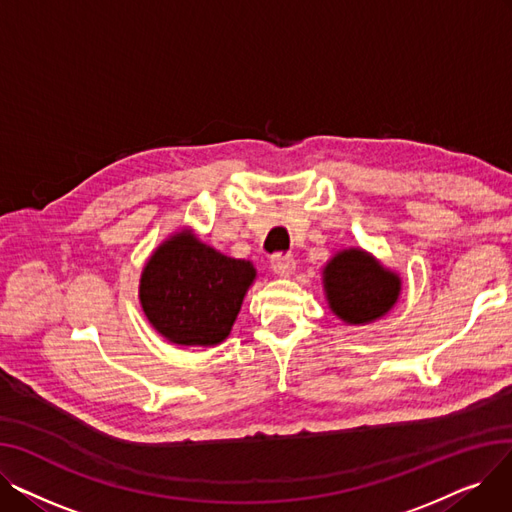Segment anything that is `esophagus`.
<instances>
[{
	"instance_id": "34e87169",
	"label": "esophagus",
	"mask_w": 512,
	"mask_h": 512,
	"mask_svg": "<svg viewBox=\"0 0 512 512\" xmlns=\"http://www.w3.org/2000/svg\"><path fill=\"white\" fill-rule=\"evenodd\" d=\"M294 267H297V263H294V257L292 255H274L272 257V270L278 274V276H290L294 272Z\"/></svg>"
}]
</instances>
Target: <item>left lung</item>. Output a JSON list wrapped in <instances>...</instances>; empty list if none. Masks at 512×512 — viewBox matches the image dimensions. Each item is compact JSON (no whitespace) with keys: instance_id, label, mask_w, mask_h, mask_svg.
I'll use <instances>...</instances> for the list:
<instances>
[{"instance_id":"obj_1","label":"left lung","mask_w":512,"mask_h":512,"mask_svg":"<svg viewBox=\"0 0 512 512\" xmlns=\"http://www.w3.org/2000/svg\"><path fill=\"white\" fill-rule=\"evenodd\" d=\"M398 274L386 270L363 249H344L324 267V290L334 315L363 326L386 315L400 294Z\"/></svg>"}]
</instances>
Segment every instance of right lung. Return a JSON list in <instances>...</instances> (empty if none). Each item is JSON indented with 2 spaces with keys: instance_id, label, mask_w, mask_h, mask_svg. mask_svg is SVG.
Returning a JSON list of instances; mask_svg holds the SVG:
<instances>
[{
  "instance_id": "add662e5",
  "label": "right lung",
  "mask_w": 512,
  "mask_h": 512,
  "mask_svg": "<svg viewBox=\"0 0 512 512\" xmlns=\"http://www.w3.org/2000/svg\"><path fill=\"white\" fill-rule=\"evenodd\" d=\"M255 276L251 261L226 257L182 230L145 263L139 299L149 324L172 344L213 346L228 338Z\"/></svg>"
}]
</instances>
